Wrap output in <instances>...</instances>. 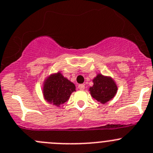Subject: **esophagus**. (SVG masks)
Masks as SVG:
<instances>
[{
  "label": "esophagus",
  "mask_w": 153,
  "mask_h": 153,
  "mask_svg": "<svg viewBox=\"0 0 153 153\" xmlns=\"http://www.w3.org/2000/svg\"><path fill=\"white\" fill-rule=\"evenodd\" d=\"M78 89L81 90H84L85 89V86H84V84H79L78 85Z\"/></svg>",
  "instance_id": "obj_1"
}]
</instances>
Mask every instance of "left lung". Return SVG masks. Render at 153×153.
Here are the masks:
<instances>
[{"instance_id":"obj_1","label":"left lung","mask_w":153,"mask_h":153,"mask_svg":"<svg viewBox=\"0 0 153 153\" xmlns=\"http://www.w3.org/2000/svg\"><path fill=\"white\" fill-rule=\"evenodd\" d=\"M93 85L89 88V91L92 97L100 103L108 102L117 93V85L111 76L99 73L93 78Z\"/></svg>"}]
</instances>
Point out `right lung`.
I'll return each mask as SVG.
<instances>
[{"mask_svg": "<svg viewBox=\"0 0 153 153\" xmlns=\"http://www.w3.org/2000/svg\"><path fill=\"white\" fill-rule=\"evenodd\" d=\"M74 91H75V84L63 76L60 72L49 75L42 84L44 99L59 108L60 105L69 100Z\"/></svg>", "mask_w": 153, "mask_h": 153, "instance_id": "right-lung-1", "label": "right lung"}]
</instances>
